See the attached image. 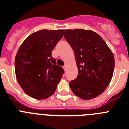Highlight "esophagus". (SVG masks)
<instances>
[{"instance_id":"esophagus-1","label":"esophagus","mask_w":129,"mask_h":129,"mask_svg":"<svg viewBox=\"0 0 129 129\" xmlns=\"http://www.w3.org/2000/svg\"><path fill=\"white\" fill-rule=\"evenodd\" d=\"M63 69H64V70H66V69H67V66H66V65L63 66Z\"/></svg>"}]
</instances>
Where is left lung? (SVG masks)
I'll list each match as a JSON object with an SVG mask.
<instances>
[{
  "mask_svg": "<svg viewBox=\"0 0 129 129\" xmlns=\"http://www.w3.org/2000/svg\"><path fill=\"white\" fill-rule=\"evenodd\" d=\"M64 38L75 52L77 78L69 82L73 93L84 100L101 95L110 84L115 60L103 38L89 30H65Z\"/></svg>",
  "mask_w": 129,
  "mask_h": 129,
  "instance_id": "8db88e82",
  "label": "left lung"
}]
</instances>
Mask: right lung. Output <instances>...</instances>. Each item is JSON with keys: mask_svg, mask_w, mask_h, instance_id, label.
Here are the masks:
<instances>
[{"mask_svg": "<svg viewBox=\"0 0 129 129\" xmlns=\"http://www.w3.org/2000/svg\"><path fill=\"white\" fill-rule=\"evenodd\" d=\"M64 30H41L32 33L17 52L15 71L23 91L36 99H45L55 91L64 70L56 64L52 51Z\"/></svg>", "mask_w": 129, "mask_h": 129, "instance_id": "1", "label": "right lung"}]
</instances>
